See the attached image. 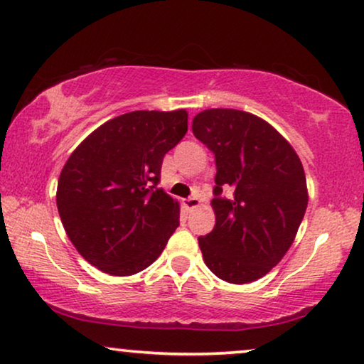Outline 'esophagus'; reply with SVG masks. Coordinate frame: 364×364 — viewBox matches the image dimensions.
Masks as SVG:
<instances>
[{
	"label": "esophagus",
	"mask_w": 364,
	"mask_h": 364,
	"mask_svg": "<svg viewBox=\"0 0 364 364\" xmlns=\"http://www.w3.org/2000/svg\"><path fill=\"white\" fill-rule=\"evenodd\" d=\"M198 205H200V198H198L197 196H192L183 200V207H186L187 210H192V208H196Z\"/></svg>",
	"instance_id": "34e87169"
}]
</instances>
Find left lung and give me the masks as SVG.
Masks as SVG:
<instances>
[{
  "label": "left lung",
  "instance_id": "8db88e82",
  "mask_svg": "<svg viewBox=\"0 0 364 364\" xmlns=\"http://www.w3.org/2000/svg\"><path fill=\"white\" fill-rule=\"evenodd\" d=\"M192 132L215 156V227L198 237L203 262L228 283L267 275L291 247L308 205L300 157L263 119L237 109H207ZM230 186L234 196L221 197Z\"/></svg>",
  "mask_w": 364,
  "mask_h": 364
}]
</instances>
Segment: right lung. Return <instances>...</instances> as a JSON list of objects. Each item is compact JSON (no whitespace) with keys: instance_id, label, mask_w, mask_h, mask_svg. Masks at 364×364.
Wrapping results in <instances>:
<instances>
[{"instance_id":"1","label":"right lung","mask_w":364,"mask_h":364,"mask_svg":"<svg viewBox=\"0 0 364 364\" xmlns=\"http://www.w3.org/2000/svg\"><path fill=\"white\" fill-rule=\"evenodd\" d=\"M187 111H134L79 144L56 203L69 240L99 270L127 277L157 260L178 227V202L157 188L164 156L187 132Z\"/></svg>"}]
</instances>
